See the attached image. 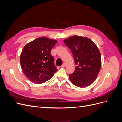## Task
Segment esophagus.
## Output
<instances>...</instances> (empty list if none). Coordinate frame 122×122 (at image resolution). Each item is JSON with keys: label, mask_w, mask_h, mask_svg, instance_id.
I'll return each instance as SVG.
<instances>
[{"label": "esophagus", "mask_w": 122, "mask_h": 122, "mask_svg": "<svg viewBox=\"0 0 122 122\" xmlns=\"http://www.w3.org/2000/svg\"><path fill=\"white\" fill-rule=\"evenodd\" d=\"M66 66H67V64H66V62H64V63H63V64H62V65L61 66V67H66Z\"/></svg>", "instance_id": "34e87169"}]
</instances>
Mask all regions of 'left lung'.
<instances>
[{
    "instance_id": "left-lung-1",
    "label": "left lung",
    "mask_w": 122,
    "mask_h": 122,
    "mask_svg": "<svg viewBox=\"0 0 122 122\" xmlns=\"http://www.w3.org/2000/svg\"><path fill=\"white\" fill-rule=\"evenodd\" d=\"M64 42L71 50L76 65L75 71L69 75L70 81L79 87L89 86L97 78L101 66L98 47L90 39L77 35Z\"/></svg>"
}]
</instances>
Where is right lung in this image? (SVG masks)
Masks as SVG:
<instances>
[{
	"label": "right lung",
	"mask_w": 122,
	"mask_h": 122,
	"mask_svg": "<svg viewBox=\"0 0 122 122\" xmlns=\"http://www.w3.org/2000/svg\"><path fill=\"white\" fill-rule=\"evenodd\" d=\"M56 40L40 37L28 43L22 50L20 61L25 76L33 83L42 84L57 71L51 50Z\"/></svg>",
	"instance_id": "right-lung-1"
}]
</instances>
